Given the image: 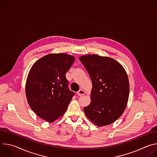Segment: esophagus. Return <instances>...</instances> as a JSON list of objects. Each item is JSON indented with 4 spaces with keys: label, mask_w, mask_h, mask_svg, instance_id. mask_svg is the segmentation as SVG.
<instances>
[{
    "label": "esophagus",
    "mask_w": 157,
    "mask_h": 157,
    "mask_svg": "<svg viewBox=\"0 0 157 157\" xmlns=\"http://www.w3.org/2000/svg\"><path fill=\"white\" fill-rule=\"evenodd\" d=\"M85 93H86V92L83 90V89H79V91H78V93H77V94H78V96L84 95V94H85Z\"/></svg>",
    "instance_id": "1"
}]
</instances>
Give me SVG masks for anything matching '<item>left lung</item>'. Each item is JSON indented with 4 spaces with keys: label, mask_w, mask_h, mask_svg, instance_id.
<instances>
[{
    "label": "left lung",
    "mask_w": 157,
    "mask_h": 157,
    "mask_svg": "<svg viewBox=\"0 0 157 157\" xmlns=\"http://www.w3.org/2000/svg\"><path fill=\"white\" fill-rule=\"evenodd\" d=\"M90 76L91 101L84 107L86 116L94 124L104 126L118 119L126 107L129 82L122 66L115 59L97 55L79 58Z\"/></svg>",
    "instance_id": "obj_1"
}]
</instances>
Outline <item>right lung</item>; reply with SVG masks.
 I'll list each match as a JSON object with an SVG mask.
<instances>
[{
    "label": "right lung",
    "instance_id": "obj_1",
    "mask_svg": "<svg viewBox=\"0 0 157 157\" xmlns=\"http://www.w3.org/2000/svg\"><path fill=\"white\" fill-rule=\"evenodd\" d=\"M75 61L73 56L50 54L38 59L29 73L25 92L28 103L41 119L52 122L64 114L75 93L66 78Z\"/></svg>",
    "mask_w": 157,
    "mask_h": 157
}]
</instances>
